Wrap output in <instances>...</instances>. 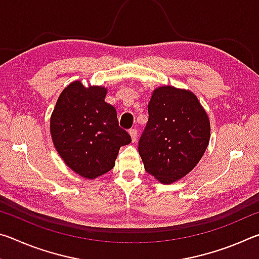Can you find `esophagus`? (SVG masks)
I'll return each mask as SVG.
<instances>
[{
  "label": "esophagus",
  "mask_w": 259,
  "mask_h": 259,
  "mask_svg": "<svg viewBox=\"0 0 259 259\" xmlns=\"http://www.w3.org/2000/svg\"><path fill=\"white\" fill-rule=\"evenodd\" d=\"M129 134H130V136H131V140H133V142H136V140H137V130L136 129H130L129 130Z\"/></svg>",
  "instance_id": "obj_1"
}]
</instances>
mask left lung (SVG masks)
Returning <instances> with one entry per match:
<instances>
[{"label":"left lung","instance_id":"left-lung-1","mask_svg":"<svg viewBox=\"0 0 259 259\" xmlns=\"http://www.w3.org/2000/svg\"><path fill=\"white\" fill-rule=\"evenodd\" d=\"M138 152L145 170L163 184L181 179L198 164L210 139V122L196 96L166 85L153 91Z\"/></svg>","mask_w":259,"mask_h":259}]
</instances>
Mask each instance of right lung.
<instances>
[{"instance_id": "right-lung-1", "label": "right lung", "mask_w": 259, "mask_h": 259, "mask_svg": "<svg viewBox=\"0 0 259 259\" xmlns=\"http://www.w3.org/2000/svg\"><path fill=\"white\" fill-rule=\"evenodd\" d=\"M106 93L103 87L73 82L60 94L50 120L57 152L88 179L113 169L120 147L131 143L130 135L120 128L115 108L105 102Z\"/></svg>"}]
</instances>
